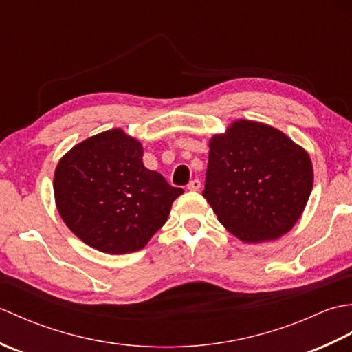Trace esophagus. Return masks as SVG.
Wrapping results in <instances>:
<instances>
[{"mask_svg":"<svg viewBox=\"0 0 352 352\" xmlns=\"http://www.w3.org/2000/svg\"><path fill=\"white\" fill-rule=\"evenodd\" d=\"M201 188V182L198 180V178H195V180H192L189 184H188V189L189 190H199Z\"/></svg>","mask_w":352,"mask_h":352,"instance_id":"obj_1","label":"esophagus"}]
</instances>
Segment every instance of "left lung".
<instances>
[{
	"instance_id": "8db88e82",
	"label": "left lung",
	"mask_w": 352,
	"mask_h": 352,
	"mask_svg": "<svg viewBox=\"0 0 352 352\" xmlns=\"http://www.w3.org/2000/svg\"><path fill=\"white\" fill-rule=\"evenodd\" d=\"M311 188L309 154L271 125L239 119L210 140L203 197L242 242L286 234L302 214Z\"/></svg>"
}]
</instances>
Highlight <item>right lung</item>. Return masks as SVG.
<instances>
[{
  "mask_svg": "<svg viewBox=\"0 0 352 352\" xmlns=\"http://www.w3.org/2000/svg\"><path fill=\"white\" fill-rule=\"evenodd\" d=\"M142 155L140 142L115 129L83 140L58 162L57 210L92 248L107 254L142 250L183 193L159 172L146 169Z\"/></svg>",
  "mask_w": 352,
  "mask_h": 352,
  "instance_id": "1",
  "label": "right lung"
}]
</instances>
